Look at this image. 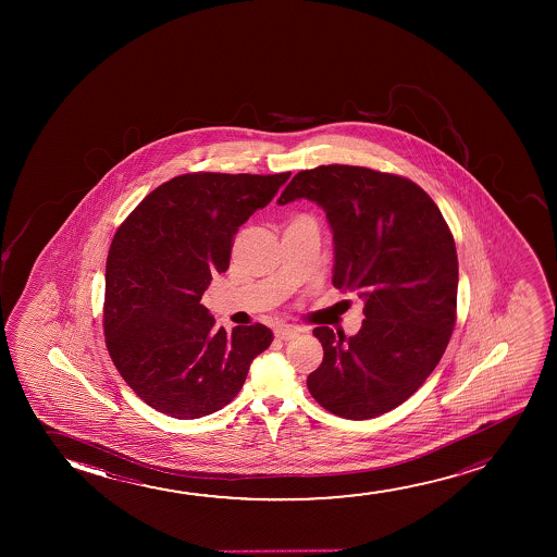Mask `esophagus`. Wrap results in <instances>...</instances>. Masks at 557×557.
Listing matches in <instances>:
<instances>
[{
  "instance_id": "esophagus-1",
  "label": "esophagus",
  "mask_w": 557,
  "mask_h": 557,
  "mask_svg": "<svg viewBox=\"0 0 557 557\" xmlns=\"http://www.w3.org/2000/svg\"><path fill=\"white\" fill-rule=\"evenodd\" d=\"M274 333L275 338H280V341H290L300 333V329L295 325H280V327H275Z\"/></svg>"
}]
</instances>
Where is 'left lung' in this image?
<instances>
[{"label":"left lung","mask_w":557,"mask_h":557,"mask_svg":"<svg viewBox=\"0 0 557 557\" xmlns=\"http://www.w3.org/2000/svg\"><path fill=\"white\" fill-rule=\"evenodd\" d=\"M298 198L327 213L333 285L366 298L358 335L313 329L323 361L306 384L336 417L374 419L409 399L449 344L457 321L455 239L434 199L405 176L320 165L293 176L277 203Z\"/></svg>","instance_id":"left-lung-1"}]
</instances>
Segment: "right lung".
<instances>
[{
  "instance_id": "obj_1",
  "label": "right lung",
  "mask_w": 557,
  "mask_h": 557,
  "mask_svg": "<svg viewBox=\"0 0 557 557\" xmlns=\"http://www.w3.org/2000/svg\"><path fill=\"white\" fill-rule=\"evenodd\" d=\"M290 173H186L150 191L115 232L102 325L123 381L173 419L206 417L239 394L252 359L274 341L255 323L214 329L199 305L230 267L234 236Z\"/></svg>"
}]
</instances>
